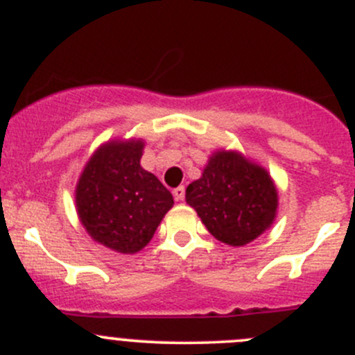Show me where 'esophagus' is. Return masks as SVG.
<instances>
[{
    "label": "esophagus",
    "mask_w": 355,
    "mask_h": 355,
    "mask_svg": "<svg viewBox=\"0 0 355 355\" xmlns=\"http://www.w3.org/2000/svg\"><path fill=\"white\" fill-rule=\"evenodd\" d=\"M173 198H175V200H182L185 198V187H184V185L173 189Z\"/></svg>",
    "instance_id": "esophagus-1"
}]
</instances>
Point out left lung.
I'll return each instance as SVG.
<instances>
[{"mask_svg":"<svg viewBox=\"0 0 355 355\" xmlns=\"http://www.w3.org/2000/svg\"><path fill=\"white\" fill-rule=\"evenodd\" d=\"M185 200L214 239L241 247L271 227L278 192L263 166L250 163L241 153L216 151L202 177L187 187Z\"/></svg>","mask_w":355,"mask_h":355,"instance_id":"8db88e82","label":"left lung"}]
</instances>
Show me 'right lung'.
Wrapping results in <instances>:
<instances>
[{"label": "right lung", "mask_w": 355, "mask_h": 355, "mask_svg": "<svg viewBox=\"0 0 355 355\" xmlns=\"http://www.w3.org/2000/svg\"><path fill=\"white\" fill-rule=\"evenodd\" d=\"M142 141H111L85 164L75 204L80 223L99 244L121 254L144 249L173 206V196L141 166Z\"/></svg>", "instance_id": "1"}]
</instances>
